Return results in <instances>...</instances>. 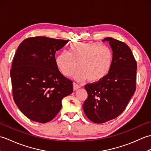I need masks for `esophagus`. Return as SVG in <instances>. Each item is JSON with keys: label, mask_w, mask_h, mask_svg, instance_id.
<instances>
[{"label": "esophagus", "mask_w": 151, "mask_h": 151, "mask_svg": "<svg viewBox=\"0 0 151 151\" xmlns=\"http://www.w3.org/2000/svg\"><path fill=\"white\" fill-rule=\"evenodd\" d=\"M80 88H81V85H78L77 84H76V83H73V90L74 91L77 90V89Z\"/></svg>", "instance_id": "esophagus-1"}]
</instances>
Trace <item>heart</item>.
Here are the masks:
<instances>
[{
	"label": "heart",
	"instance_id": "obj_1",
	"mask_svg": "<svg viewBox=\"0 0 151 151\" xmlns=\"http://www.w3.org/2000/svg\"><path fill=\"white\" fill-rule=\"evenodd\" d=\"M113 62V54L106 45L97 42H76L70 45L69 52L63 51L56 58V64L61 73L65 76L75 75L76 81L87 78L96 82L107 76Z\"/></svg>",
	"mask_w": 151,
	"mask_h": 151
}]
</instances>
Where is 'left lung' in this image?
<instances>
[{"label":"left lung","instance_id":"obj_1","mask_svg":"<svg viewBox=\"0 0 151 151\" xmlns=\"http://www.w3.org/2000/svg\"><path fill=\"white\" fill-rule=\"evenodd\" d=\"M113 51L110 72L101 81L85 86L88 99L83 110L89 120L104 123L122 114L136 91L137 63L129 47L106 37Z\"/></svg>","mask_w":151,"mask_h":151}]
</instances>
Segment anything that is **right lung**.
I'll list each match as a JSON object with an SVG mask.
<instances>
[{
	"label": "right lung",
	"instance_id": "add662e5",
	"mask_svg": "<svg viewBox=\"0 0 151 151\" xmlns=\"http://www.w3.org/2000/svg\"><path fill=\"white\" fill-rule=\"evenodd\" d=\"M68 40L44 36L28 37L19 45L13 60L10 76L13 97L30 120L45 123L62 108V100L71 94L73 82L56 64V52Z\"/></svg>",
	"mask_w": 151,
	"mask_h": 151
}]
</instances>
